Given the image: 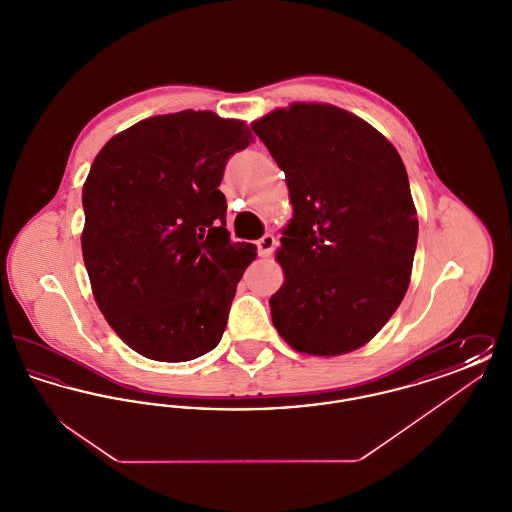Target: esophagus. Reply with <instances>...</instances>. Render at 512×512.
Instances as JSON below:
<instances>
[{"instance_id": "esophagus-1", "label": "esophagus", "mask_w": 512, "mask_h": 512, "mask_svg": "<svg viewBox=\"0 0 512 512\" xmlns=\"http://www.w3.org/2000/svg\"><path fill=\"white\" fill-rule=\"evenodd\" d=\"M274 245H276L274 236H272V234H265V236L257 242L259 255H261V257H270V255H272V251H274Z\"/></svg>"}]
</instances>
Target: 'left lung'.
<instances>
[{
	"label": "left lung",
	"instance_id": "1",
	"mask_svg": "<svg viewBox=\"0 0 512 512\" xmlns=\"http://www.w3.org/2000/svg\"><path fill=\"white\" fill-rule=\"evenodd\" d=\"M286 174L293 217L276 261L272 324L299 353L336 357L372 340L401 305L418 219L390 140L330 103H292L251 124Z\"/></svg>",
	"mask_w": 512,
	"mask_h": 512
}]
</instances>
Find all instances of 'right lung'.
I'll list each match as a JSON object with an SVG mask.
<instances>
[{
  "instance_id": "1",
  "label": "right lung",
  "mask_w": 512,
  "mask_h": 512,
  "mask_svg": "<svg viewBox=\"0 0 512 512\" xmlns=\"http://www.w3.org/2000/svg\"><path fill=\"white\" fill-rule=\"evenodd\" d=\"M244 121L180 111L136 122L101 147L82 188L80 236L109 326L151 361L184 363L219 345L257 247L232 242L219 190Z\"/></svg>"
}]
</instances>
